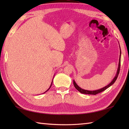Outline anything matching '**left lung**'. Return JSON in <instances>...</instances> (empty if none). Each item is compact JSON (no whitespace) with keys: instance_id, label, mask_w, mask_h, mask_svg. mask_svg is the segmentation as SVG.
<instances>
[{"instance_id":"obj_1","label":"left lung","mask_w":129,"mask_h":129,"mask_svg":"<svg viewBox=\"0 0 129 129\" xmlns=\"http://www.w3.org/2000/svg\"><path fill=\"white\" fill-rule=\"evenodd\" d=\"M121 50H120V57H119V65H118V68H117V73H116V74L115 76V78H114V79L113 80L111 81V83L109 84L108 85H106V86L104 87L103 88H101L100 89H98L96 90H94V91H90V90H84L81 89V87H79L76 83H75V81L74 80H73V84H74V85L75 88L77 89L78 91L82 93V94H91V95H96L97 94H99V93H100L101 92H103L104 90H105L106 89H108V87H109L110 86H111L112 85H113L115 82L117 78V76L119 75V74L120 72V61H121Z\"/></svg>"}]
</instances>
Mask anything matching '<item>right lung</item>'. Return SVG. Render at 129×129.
<instances>
[{
	"label": "right lung",
	"mask_w": 129,
	"mask_h": 129,
	"mask_svg": "<svg viewBox=\"0 0 129 129\" xmlns=\"http://www.w3.org/2000/svg\"><path fill=\"white\" fill-rule=\"evenodd\" d=\"M52 84H53V81H52V82H51V85H50V87H49V88L47 90H46V91H45V92H44V93H45V92H46V91H48V90H49V89H50V87H51V85H52Z\"/></svg>",
	"instance_id": "add662e5"
}]
</instances>
